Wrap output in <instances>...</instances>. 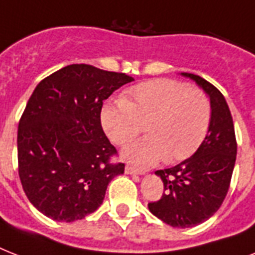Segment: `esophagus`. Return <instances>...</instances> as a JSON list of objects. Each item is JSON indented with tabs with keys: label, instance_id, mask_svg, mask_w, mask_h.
Instances as JSON below:
<instances>
[{
	"label": "esophagus",
	"instance_id": "34e87169",
	"mask_svg": "<svg viewBox=\"0 0 255 255\" xmlns=\"http://www.w3.org/2000/svg\"><path fill=\"white\" fill-rule=\"evenodd\" d=\"M126 173L133 174V176H136V174H143V172H141V170L135 169V168L131 167V165H127V167H126Z\"/></svg>",
	"mask_w": 255,
	"mask_h": 255
}]
</instances>
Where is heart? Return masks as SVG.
<instances>
[{
    "mask_svg": "<svg viewBox=\"0 0 255 255\" xmlns=\"http://www.w3.org/2000/svg\"><path fill=\"white\" fill-rule=\"evenodd\" d=\"M210 123L209 100L180 82L155 79L131 88L102 111V126L112 143L126 145L145 126L148 137L128 145L122 157L136 168L163 160L188 159L204 141Z\"/></svg>",
    "mask_w": 255,
    "mask_h": 255,
    "instance_id": "1",
    "label": "heart"
}]
</instances>
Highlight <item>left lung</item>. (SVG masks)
Returning <instances> with one entry per match:
<instances>
[{"label": "left lung", "instance_id": "8db88e82", "mask_svg": "<svg viewBox=\"0 0 255 255\" xmlns=\"http://www.w3.org/2000/svg\"><path fill=\"white\" fill-rule=\"evenodd\" d=\"M210 99V123L198 149L177 165L156 170L165 193L149 202L153 216L173 228H192L210 218L225 200L233 174L237 143L229 106L221 92L198 75L181 73Z\"/></svg>", "mask_w": 255, "mask_h": 255}]
</instances>
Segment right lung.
I'll list each match as a JSON object with an SVG mask.
<instances>
[{
  "instance_id": "1",
  "label": "right lung",
  "mask_w": 255,
  "mask_h": 255,
  "mask_svg": "<svg viewBox=\"0 0 255 255\" xmlns=\"http://www.w3.org/2000/svg\"><path fill=\"white\" fill-rule=\"evenodd\" d=\"M133 78L70 65L39 82L18 124V173L29 201L46 217L73 222L94 213L124 164L100 123L112 92Z\"/></svg>"
}]
</instances>
